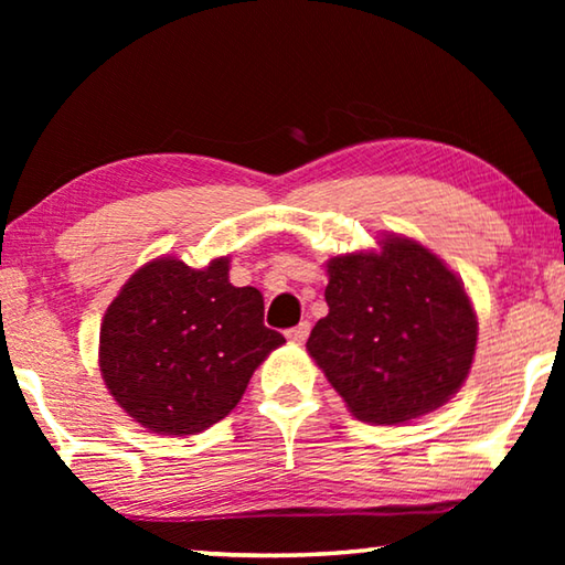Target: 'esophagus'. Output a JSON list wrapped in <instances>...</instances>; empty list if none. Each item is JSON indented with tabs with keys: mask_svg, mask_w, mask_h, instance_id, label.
Here are the masks:
<instances>
[{
	"mask_svg": "<svg viewBox=\"0 0 565 565\" xmlns=\"http://www.w3.org/2000/svg\"><path fill=\"white\" fill-rule=\"evenodd\" d=\"M309 331H311V323L309 321H301L299 327H294V329L286 331V339H289L291 343H303L306 337H309Z\"/></svg>",
	"mask_w": 565,
	"mask_h": 565,
	"instance_id": "34e87169",
	"label": "esophagus"
}]
</instances>
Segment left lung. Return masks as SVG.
Listing matches in <instances>:
<instances>
[{
	"label": "left lung",
	"instance_id": "1",
	"mask_svg": "<svg viewBox=\"0 0 565 565\" xmlns=\"http://www.w3.org/2000/svg\"><path fill=\"white\" fill-rule=\"evenodd\" d=\"M327 262L329 313L306 341L349 411L404 424L444 406L468 376L478 321L458 276L404 236Z\"/></svg>",
	"mask_w": 565,
	"mask_h": 565
}]
</instances>
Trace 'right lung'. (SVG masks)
Listing matches in <instances>:
<instances>
[{"label":"right lung","instance_id":"add662e5","mask_svg":"<svg viewBox=\"0 0 565 565\" xmlns=\"http://www.w3.org/2000/svg\"><path fill=\"white\" fill-rule=\"evenodd\" d=\"M264 296L228 281V259L191 269L174 256L131 276L104 313L99 366L127 414L154 434L189 436L228 416L256 366L281 347Z\"/></svg>","mask_w":565,"mask_h":565}]
</instances>
